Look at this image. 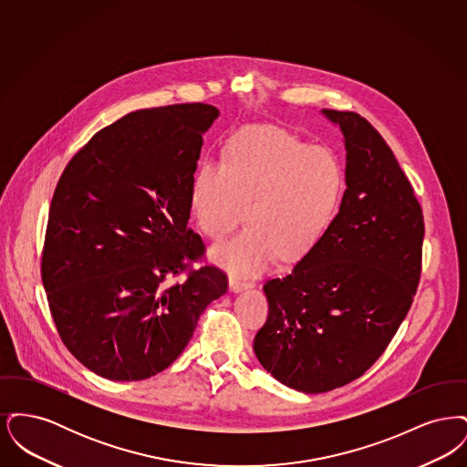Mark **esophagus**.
<instances>
[{"instance_id": "esophagus-1", "label": "esophagus", "mask_w": 467, "mask_h": 467, "mask_svg": "<svg viewBox=\"0 0 467 467\" xmlns=\"http://www.w3.org/2000/svg\"><path fill=\"white\" fill-rule=\"evenodd\" d=\"M252 285H254V284H250V282H246V280H242V278H238V276H231V278H229V290L234 292V294L250 289Z\"/></svg>"}]
</instances>
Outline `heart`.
<instances>
[{"label": "heart", "mask_w": 467, "mask_h": 467, "mask_svg": "<svg viewBox=\"0 0 467 467\" xmlns=\"http://www.w3.org/2000/svg\"><path fill=\"white\" fill-rule=\"evenodd\" d=\"M343 196V170L326 147L278 128H252L233 136L223 162L198 166L189 204L202 234L221 240L244 221L250 227L210 250L229 273L257 276L280 257L297 263L329 231Z\"/></svg>", "instance_id": "1"}]
</instances>
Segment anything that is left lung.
I'll return each mask as SVG.
<instances>
[{"mask_svg":"<svg viewBox=\"0 0 467 467\" xmlns=\"http://www.w3.org/2000/svg\"><path fill=\"white\" fill-rule=\"evenodd\" d=\"M322 115L343 134L347 189L320 244L265 285L269 315L254 339L267 373L305 394L343 387L375 364L422 267V208L390 147L358 113Z\"/></svg>","mask_w":467,"mask_h":467,"instance_id":"8db88e82","label":"left lung"}]
</instances>
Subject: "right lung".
Segmentation results:
<instances>
[{
	"label": "right lung",
	"instance_id": "add662e5",
	"mask_svg": "<svg viewBox=\"0 0 467 467\" xmlns=\"http://www.w3.org/2000/svg\"><path fill=\"white\" fill-rule=\"evenodd\" d=\"M219 115L202 103L131 111L94 134L59 178L42 282L63 343L99 377L164 371L227 290L213 266L166 285L204 250L189 229V194L202 134Z\"/></svg>",
	"mask_w": 467,
	"mask_h": 467
}]
</instances>
